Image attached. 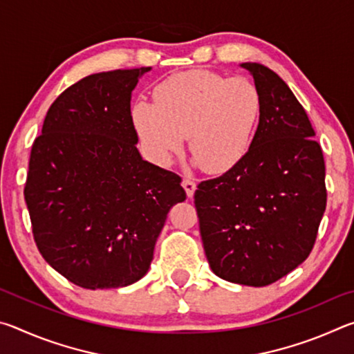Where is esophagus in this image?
<instances>
[{"mask_svg": "<svg viewBox=\"0 0 354 354\" xmlns=\"http://www.w3.org/2000/svg\"><path fill=\"white\" fill-rule=\"evenodd\" d=\"M183 187H184L185 194H187L189 198H192V196H194V194H195V189H196L195 181H192L190 178H184L183 179Z\"/></svg>", "mask_w": 354, "mask_h": 354, "instance_id": "1", "label": "esophagus"}]
</instances>
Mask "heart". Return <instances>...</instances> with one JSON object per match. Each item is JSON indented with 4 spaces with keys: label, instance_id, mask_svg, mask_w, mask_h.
I'll return each instance as SVG.
<instances>
[{
    "label": "heart",
    "instance_id": "1",
    "mask_svg": "<svg viewBox=\"0 0 354 354\" xmlns=\"http://www.w3.org/2000/svg\"><path fill=\"white\" fill-rule=\"evenodd\" d=\"M262 115V97L247 77L207 70L173 75L154 88V103L133 106V123L156 162L167 165L189 137L209 173H225L248 153Z\"/></svg>",
    "mask_w": 354,
    "mask_h": 354
}]
</instances>
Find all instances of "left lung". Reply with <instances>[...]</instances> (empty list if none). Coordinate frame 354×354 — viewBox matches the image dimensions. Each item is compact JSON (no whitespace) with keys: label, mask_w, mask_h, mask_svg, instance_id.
<instances>
[{"label":"left lung","mask_w":354,"mask_h":354,"mask_svg":"<svg viewBox=\"0 0 354 354\" xmlns=\"http://www.w3.org/2000/svg\"><path fill=\"white\" fill-rule=\"evenodd\" d=\"M261 122L245 158L198 184L195 207L212 272L262 287L308 259L326 207L325 159L306 111L281 77L256 62Z\"/></svg>","instance_id":"obj_1"}]
</instances>
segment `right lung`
Listing matches in <instances>:
<instances>
[{"mask_svg":"<svg viewBox=\"0 0 354 354\" xmlns=\"http://www.w3.org/2000/svg\"><path fill=\"white\" fill-rule=\"evenodd\" d=\"M151 70L82 77L46 112L34 140L25 200L50 266L84 289H117L148 272L181 178L142 159L131 93Z\"/></svg>","mask_w":354,"mask_h":354,"instance_id":"add662e5","label":"right lung"}]
</instances>
